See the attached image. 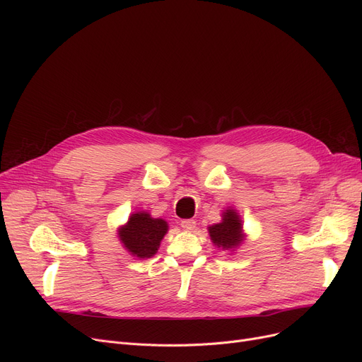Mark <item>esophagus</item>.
Segmentation results:
<instances>
[{
    "mask_svg": "<svg viewBox=\"0 0 362 362\" xmlns=\"http://www.w3.org/2000/svg\"><path fill=\"white\" fill-rule=\"evenodd\" d=\"M180 226H182L183 230L192 232V230L195 229V227H197V221H195V220H191V218H189V220H183Z\"/></svg>",
    "mask_w": 362,
    "mask_h": 362,
    "instance_id": "1",
    "label": "esophagus"
}]
</instances>
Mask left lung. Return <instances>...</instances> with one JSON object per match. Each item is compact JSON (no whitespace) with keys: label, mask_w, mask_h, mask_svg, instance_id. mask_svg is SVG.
<instances>
[{"label":"left lung","mask_w":362,"mask_h":362,"mask_svg":"<svg viewBox=\"0 0 362 362\" xmlns=\"http://www.w3.org/2000/svg\"><path fill=\"white\" fill-rule=\"evenodd\" d=\"M208 233L217 248L229 252H235L246 239L242 218L232 206L223 211L220 223L208 227Z\"/></svg>","instance_id":"8db88e82"}]
</instances>
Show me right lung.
I'll use <instances>...</instances> for the list:
<instances>
[{
	"instance_id": "obj_1",
	"label": "right lung",
	"mask_w": 362,
	"mask_h": 362,
	"mask_svg": "<svg viewBox=\"0 0 362 362\" xmlns=\"http://www.w3.org/2000/svg\"><path fill=\"white\" fill-rule=\"evenodd\" d=\"M167 232L168 223L164 218H154L146 211H136L119 227L117 235L123 248L132 257L151 258L157 254Z\"/></svg>"
}]
</instances>
